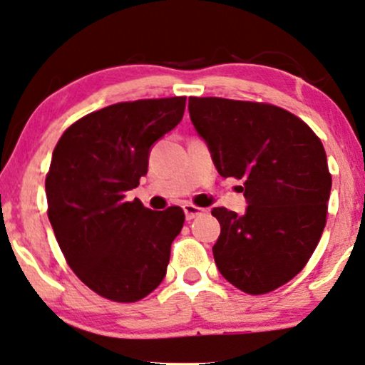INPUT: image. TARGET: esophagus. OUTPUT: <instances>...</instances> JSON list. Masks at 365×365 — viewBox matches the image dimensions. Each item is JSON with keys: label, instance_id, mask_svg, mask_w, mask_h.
Returning a JSON list of instances; mask_svg holds the SVG:
<instances>
[{"label": "esophagus", "instance_id": "obj_1", "mask_svg": "<svg viewBox=\"0 0 365 365\" xmlns=\"http://www.w3.org/2000/svg\"><path fill=\"white\" fill-rule=\"evenodd\" d=\"M183 210H185L187 221H190V219H195L197 216H200V214H204L205 209L197 207V205H194V204H185L183 205Z\"/></svg>", "mask_w": 365, "mask_h": 365}]
</instances>
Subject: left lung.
Instances as JSON below:
<instances>
[{
	"mask_svg": "<svg viewBox=\"0 0 365 365\" xmlns=\"http://www.w3.org/2000/svg\"><path fill=\"white\" fill-rule=\"evenodd\" d=\"M188 112L219 175L243 180L248 200L245 214L212 209L217 269L247 294L275 291L304 269L327 225L331 175L322 140L270 103L190 96Z\"/></svg>",
	"mask_w": 365,
	"mask_h": 365,
	"instance_id": "8db88e82",
	"label": "left lung"
}]
</instances>
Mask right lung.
<instances>
[{
    "label": "right lung",
    "instance_id": "right-lung-1",
    "mask_svg": "<svg viewBox=\"0 0 365 365\" xmlns=\"http://www.w3.org/2000/svg\"><path fill=\"white\" fill-rule=\"evenodd\" d=\"M185 102L108 105L69 125L52 153L47 216L68 265L105 299L140 301L165 279L183 209L151 210L125 192L148 173L149 149L182 120Z\"/></svg>",
    "mask_w": 365,
    "mask_h": 365
}]
</instances>
